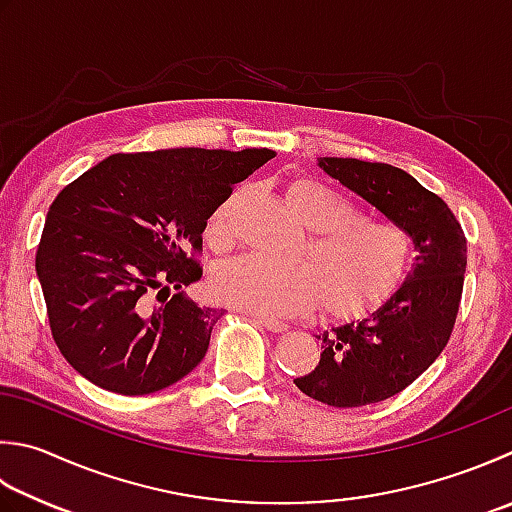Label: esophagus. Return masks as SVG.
Returning <instances> with one entry per match:
<instances>
[{
    "instance_id": "1",
    "label": "esophagus",
    "mask_w": 512,
    "mask_h": 512,
    "mask_svg": "<svg viewBox=\"0 0 512 512\" xmlns=\"http://www.w3.org/2000/svg\"><path fill=\"white\" fill-rule=\"evenodd\" d=\"M254 321L258 323V325H263L265 330H269V332H285L287 330V323H283V321H278V318H269V316H258V314H254Z\"/></svg>"
}]
</instances>
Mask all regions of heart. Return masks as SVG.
<instances>
[{
    "instance_id": "obj_1",
    "label": "heart",
    "mask_w": 512,
    "mask_h": 512,
    "mask_svg": "<svg viewBox=\"0 0 512 512\" xmlns=\"http://www.w3.org/2000/svg\"><path fill=\"white\" fill-rule=\"evenodd\" d=\"M236 196L227 198L207 223V243L225 249L234 238ZM287 202L312 236L298 258L274 265L260 256H240L216 267L211 292L220 303L254 314L323 310L350 318L379 305L401 283L412 256L408 229L390 218L361 214L341 191L316 178H296Z\"/></svg>"
}]
</instances>
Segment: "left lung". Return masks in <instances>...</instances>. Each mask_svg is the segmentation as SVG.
Listing matches in <instances>:
<instances>
[{"label":"left lung","instance_id":"1","mask_svg":"<svg viewBox=\"0 0 512 512\" xmlns=\"http://www.w3.org/2000/svg\"><path fill=\"white\" fill-rule=\"evenodd\" d=\"M318 167L408 229L417 249L406 281L370 318L318 334L321 361L294 379L307 397L359 408L394 397L448 345L466 274V236L437 194L385 162L318 158Z\"/></svg>","mask_w":512,"mask_h":512}]
</instances>
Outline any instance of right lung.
<instances>
[{
	"label": "right lung",
	"mask_w": 512,
	"mask_h": 512,
	"mask_svg": "<svg viewBox=\"0 0 512 512\" xmlns=\"http://www.w3.org/2000/svg\"><path fill=\"white\" fill-rule=\"evenodd\" d=\"M269 158V149L115 153L57 194L35 272L53 341L84 379L133 397L202 361L225 312L180 289L202 276L209 216Z\"/></svg>",
	"instance_id": "1"
}]
</instances>
